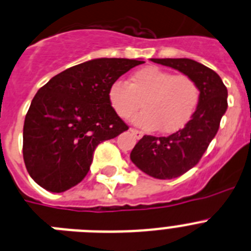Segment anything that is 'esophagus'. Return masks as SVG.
Returning a JSON list of instances; mask_svg holds the SVG:
<instances>
[{
    "instance_id": "34e87169",
    "label": "esophagus",
    "mask_w": 251,
    "mask_h": 251,
    "mask_svg": "<svg viewBox=\"0 0 251 251\" xmlns=\"http://www.w3.org/2000/svg\"><path fill=\"white\" fill-rule=\"evenodd\" d=\"M130 132H132V133L134 134V137H136V138H141V137L143 136V133L142 132H141V130H138V129H134V128H130Z\"/></svg>"
}]
</instances>
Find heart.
I'll use <instances>...</instances> for the list:
<instances>
[{"label":"heart","mask_w":251,"mask_h":251,"mask_svg":"<svg viewBox=\"0 0 251 251\" xmlns=\"http://www.w3.org/2000/svg\"><path fill=\"white\" fill-rule=\"evenodd\" d=\"M108 96L111 108L123 119L132 117L142 104L145 110L134 117L138 126L174 133L192 119L201 100V90L192 77L147 66L133 72L129 83L114 81Z\"/></svg>","instance_id":"1"}]
</instances>
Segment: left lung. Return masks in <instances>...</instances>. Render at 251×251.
<instances>
[{"mask_svg": "<svg viewBox=\"0 0 251 251\" xmlns=\"http://www.w3.org/2000/svg\"><path fill=\"white\" fill-rule=\"evenodd\" d=\"M151 61L192 77L201 90L197 110L185 127L168 137L143 136L130 152V160L140 170L165 180L185 174L202 158L227 109V89L215 71L193 59Z\"/></svg>", "mask_w": 251, "mask_h": 251, "instance_id": "1", "label": "left lung"}]
</instances>
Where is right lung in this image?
I'll return each instance as SVG.
<instances>
[{
	"label": "right lung",
	"instance_id": "right-lung-1",
	"mask_svg": "<svg viewBox=\"0 0 251 251\" xmlns=\"http://www.w3.org/2000/svg\"><path fill=\"white\" fill-rule=\"evenodd\" d=\"M145 63L138 59L96 58L67 68L38 90L24 122L23 156L40 187L62 193L90 170L94 151L128 129L109 101V87Z\"/></svg>",
	"mask_w": 251,
	"mask_h": 251
}]
</instances>
